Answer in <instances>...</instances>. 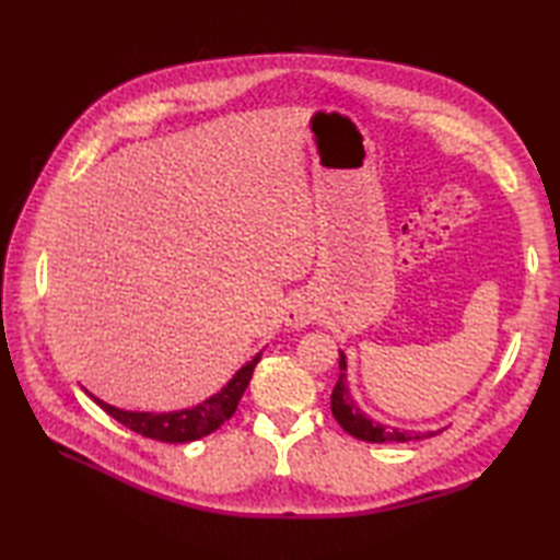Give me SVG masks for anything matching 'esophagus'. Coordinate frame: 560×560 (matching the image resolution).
Returning a JSON list of instances; mask_svg holds the SVG:
<instances>
[{
  "label": "esophagus",
  "mask_w": 560,
  "mask_h": 560,
  "mask_svg": "<svg viewBox=\"0 0 560 560\" xmlns=\"http://www.w3.org/2000/svg\"><path fill=\"white\" fill-rule=\"evenodd\" d=\"M317 317V305L313 299H307V295H295V299L289 303L287 307V325L293 329H301L305 325H311L313 319Z\"/></svg>",
  "instance_id": "obj_1"
}]
</instances>
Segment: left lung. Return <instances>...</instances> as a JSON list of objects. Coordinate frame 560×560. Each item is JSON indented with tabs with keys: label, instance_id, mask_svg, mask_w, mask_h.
<instances>
[{
	"label": "left lung",
	"instance_id": "8db88e82",
	"mask_svg": "<svg viewBox=\"0 0 560 560\" xmlns=\"http://www.w3.org/2000/svg\"><path fill=\"white\" fill-rule=\"evenodd\" d=\"M331 413H335L337 423L347 431L349 435L365 440V443H409V440H423L433 438L440 431H401V428L380 423L371 419L365 411H361L359 404H355L349 383H347V355L339 351V380L335 389H331Z\"/></svg>",
	"mask_w": 560,
	"mask_h": 560
}]
</instances>
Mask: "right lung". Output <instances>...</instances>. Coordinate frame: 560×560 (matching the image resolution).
Returning a JSON list of instances; mask_svg holds the SVG:
<instances>
[{
    "mask_svg": "<svg viewBox=\"0 0 560 560\" xmlns=\"http://www.w3.org/2000/svg\"><path fill=\"white\" fill-rule=\"evenodd\" d=\"M259 359H261V351L253 361H247L241 371H237L229 383L223 385L221 392L211 395L209 399L197 404L192 409L161 411V413L125 411V409L113 407V404H105L96 395H91V392H86V395L96 401L105 413H110L115 421H120L125 428H129V431L151 440H161V443H192V440H199L217 431V428H221V423L229 421L235 413L237 401H241L243 392L247 389L249 377H253V371L259 363Z\"/></svg>",
    "mask_w": 560,
    "mask_h": 560,
    "instance_id": "1",
    "label": "right lung"
}]
</instances>
